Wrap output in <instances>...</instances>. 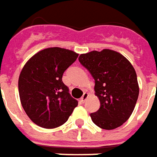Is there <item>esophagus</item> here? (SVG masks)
Returning a JSON list of instances; mask_svg holds the SVG:
<instances>
[{
    "label": "esophagus",
    "instance_id": "1",
    "mask_svg": "<svg viewBox=\"0 0 157 157\" xmlns=\"http://www.w3.org/2000/svg\"><path fill=\"white\" fill-rule=\"evenodd\" d=\"M87 98H88V94H87V93H84L80 101H81V102H82V103H85V101H87Z\"/></svg>",
    "mask_w": 157,
    "mask_h": 157
}]
</instances>
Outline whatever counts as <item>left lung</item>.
<instances>
[{"instance_id":"obj_1","label":"left lung","mask_w":157,"mask_h":157,"mask_svg":"<svg viewBox=\"0 0 157 157\" xmlns=\"http://www.w3.org/2000/svg\"><path fill=\"white\" fill-rule=\"evenodd\" d=\"M79 61L94 79V94L101 102L100 109L90 114L92 121L105 130L121 126L132 115L139 94L132 63L109 49L81 54Z\"/></svg>"}]
</instances>
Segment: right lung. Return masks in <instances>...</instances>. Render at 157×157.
Masks as SVG:
<instances>
[{"label": "right lung", "instance_id": "right-lung-1", "mask_svg": "<svg viewBox=\"0 0 157 157\" xmlns=\"http://www.w3.org/2000/svg\"><path fill=\"white\" fill-rule=\"evenodd\" d=\"M78 54L59 47L44 49L26 62L19 77L22 107L34 124L45 129L59 127L68 120L78 101L63 82V75Z\"/></svg>", "mask_w": 157, "mask_h": 157}]
</instances>
